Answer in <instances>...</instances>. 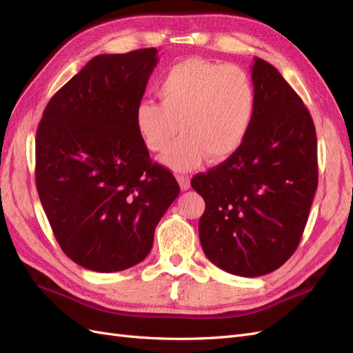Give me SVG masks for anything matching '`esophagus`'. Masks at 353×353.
I'll use <instances>...</instances> for the list:
<instances>
[{"mask_svg":"<svg viewBox=\"0 0 353 353\" xmlns=\"http://www.w3.org/2000/svg\"><path fill=\"white\" fill-rule=\"evenodd\" d=\"M176 179H178V183H179L181 190L185 191V190H188V188H190V178H188V176H185V175H178V176H176Z\"/></svg>","mask_w":353,"mask_h":353,"instance_id":"obj_1","label":"esophagus"}]
</instances>
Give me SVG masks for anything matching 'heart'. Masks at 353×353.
<instances>
[{"mask_svg":"<svg viewBox=\"0 0 353 353\" xmlns=\"http://www.w3.org/2000/svg\"><path fill=\"white\" fill-rule=\"evenodd\" d=\"M160 103L143 100L134 113L135 130L160 162L185 172L203 163L221 162L248 138L256 112L250 74L234 65L191 57L170 68L156 85Z\"/></svg>","mask_w":353,"mask_h":353,"instance_id":"heart-1","label":"heart"}]
</instances>
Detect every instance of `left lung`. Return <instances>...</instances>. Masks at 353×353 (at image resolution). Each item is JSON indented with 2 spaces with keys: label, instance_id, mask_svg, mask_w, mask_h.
<instances>
[{
  "label": "left lung",
  "instance_id": "left-lung-1",
  "mask_svg": "<svg viewBox=\"0 0 353 353\" xmlns=\"http://www.w3.org/2000/svg\"><path fill=\"white\" fill-rule=\"evenodd\" d=\"M253 123L225 162L197 174L205 199L201 249L221 270L261 276L294 253L318 185L316 134L302 99L268 61L254 57Z\"/></svg>",
  "mask_w": 353,
  "mask_h": 353
}]
</instances>
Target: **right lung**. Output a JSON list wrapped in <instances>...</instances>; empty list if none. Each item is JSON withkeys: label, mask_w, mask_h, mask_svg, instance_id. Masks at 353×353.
<instances>
[{"label": "right lung", "mask_w": 353, "mask_h": 353, "mask_svg": "<svg viewBox=\"0 0 353 353\" xmlns=\"http://www.w3.org/2000/svg\"><path fill=\"white\" fill-rule=\"evenodd\" d=\"M157 52L95 56L52 95L37 131L41 205L61 250L95 272L144 261L179 194L134 123Z\"/></svg>", "instance_id": "1"}]
</instances>
